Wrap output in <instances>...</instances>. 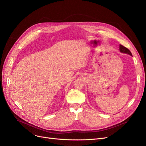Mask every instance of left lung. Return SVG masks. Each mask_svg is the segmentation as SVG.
I'll return each mask as SVG.
<instances>
[{
  "mask_svg": "<svg viewBox=\"0 0 146 146\" xmlns=\"http://www.w3.org/2000/svg\"><path fill=\"white\" fill-rule=\"evenodd\" d=\"M119 51H120L121 52L126 53V54H129V55L132 56V54H131V51H130L127 48L125 47L124 46L122 45H121V44H119Z\"/></svg>",
  "mask_w": 146,
  "mask_h": 146,
  "instance_id": "left-lung-1",
  "label": "left lung"
}]
</instances>
